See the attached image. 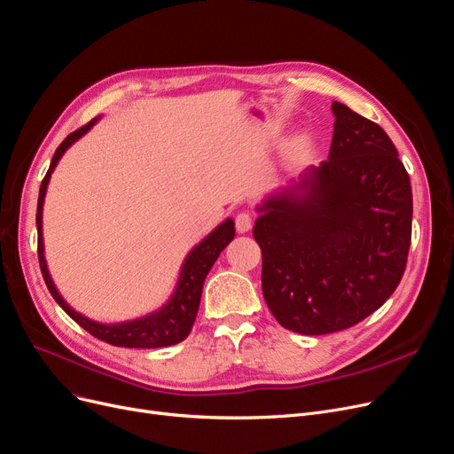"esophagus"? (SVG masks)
Listing matches in <instances>:
<instances>
[{"mask_svg": "<svg viewBox=\"0 0 454 454\" xmlns=\"http://www.w3.org/2000/svg\"><path fill=\"white\" fill-rule=\"evenodd\" d=\"M252 228V215L248 211H241L235 216V230L239 233H247Z\"/></svg>", "mask_w": 454, "mask_h": 454, "instance_id": "esophagus-1", "label": "esophagus"}]
</instances>
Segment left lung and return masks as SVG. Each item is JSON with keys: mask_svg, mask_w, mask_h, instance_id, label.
I'll return each instance as SVG.
<instances>
[{"mask_svg": "<svg viewBox=\"0 0 454 454\" xmlns=\"http://www.w3.org/2000/svg\"><path fill=\"white\" fill-rule=\"evenodd\" d=\"M328 160L258 206L263 297L284 328L340 332L397 289L411 239V185L386 131L345 104Z\"/></svg>", "mask_w": 454, "mask_h": 454, "instance_id": "8db88e82", "label": "left lung"}]
</instances>
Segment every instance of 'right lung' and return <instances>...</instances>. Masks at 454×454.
<instances>
[{"label": "right lung", "mask_w": 454, "mask_h": 454, "mask_svg": "<svg viewBox=\"0 0 454 454\" xmlns=\"http://www.w3.org/2000/svg\"><path fill=\"white\" fill-rule=\"evenodd\" d=\"M98 121H100V116L92 118L89 124L70 133L67 139L59 145V148L53 153L50 168L41 184V192H38V204H36V230H38V263H41L44 282L55 302L61 306L77 325L85 328L98 340H102L114 347H128V348H157V347L176 345L189 336V332L196 319V313H199L206 276L211 270L216 258H219V254L233 239L235 228L231 219H226L223 224L216 226L207 238H204L187 254V258L182 265L178 284H176V289L172 293V297L168 299V302L161 309L152 311L139 319L114 323V325L96 323L67 304V301L61 297V293L57 291L50 276L46 258H44V239H43V206H44L46 189L51 178V172L57 167L59 160L63 157V153L77 139H80V137H83Z\"/></svg>", "instance_id": "obj_1"}]
</instances>
